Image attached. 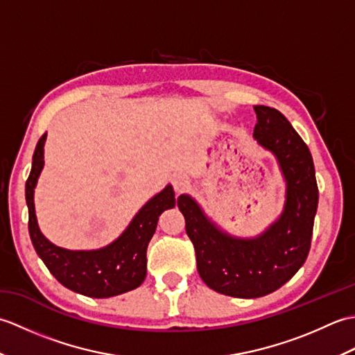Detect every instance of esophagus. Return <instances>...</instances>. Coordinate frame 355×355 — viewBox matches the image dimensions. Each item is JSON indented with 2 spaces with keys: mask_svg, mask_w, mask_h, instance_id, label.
Returning <instances> with one entry per match:
<instances>
[{
  "mask_svg": "<svg viewBox=\"0 0 355 355\" xmlns=\"http://www.w3.org/2000/svg\"><path fill=\"white\" fill-rule=\"evenodd\" d=\"M172 184H173V189H175L177 193H182L187 189V187H189L191 180H189V177L184 175V173H177V175L172 180Z\"/></svg>",
  "mask_w": 355,
  "mask_h": 355,
  "instance_id": "esophagus-1",
  "label": "esophagus"
}]
</instances>
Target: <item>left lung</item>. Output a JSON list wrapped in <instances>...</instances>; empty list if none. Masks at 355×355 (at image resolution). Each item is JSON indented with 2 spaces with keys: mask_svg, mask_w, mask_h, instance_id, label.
<instances>
[{
  "mask_svg": "<svg viewBox=\"0 0 355 355\" xmlns=\"http://www.w3.org/2000/svg\"><path fill=\"white\" fill-rule=\"evenodd\" d=\"M253 108L258 119L253 139L275 155L285 182L281 215L259 235L243 238L223 230L191 195L178 197L201 279L209 288L243 299L276 291L304 266L319 202L313 157L305 141L282 112L263 105Z\"/></svg>",
  "mask_w": 355,
  "mask_h": 355,
  "instance_id": "8db88e82",
  "label": "left lung"
}]
</instances>
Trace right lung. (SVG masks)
Returning a JSON list of instances; mask_svg holds the SVG:
<instances>
[{
	"mask_svg": "<svg viewBox=\"0 0 355 355\" xmlns=\"http://www.w3.org/2000/svg\"><path fill=\"white\" fill-rule=\"evenodd\" d=\"M45 140L47 134L35 148L32 171L26 183L28 233L37 256L64 286L88 297H112L137 288L146 277V250L155 233L158 216L175 206L172 184L154 195L111 244L96 250L58 247L42 235L35 212V187L44 168Z\"/></svg>",
	"mask_w": 355,
	"mask_h": 355,
	"instance_id": "obj_1",
	"label": "right lung"
}]
</instances>
